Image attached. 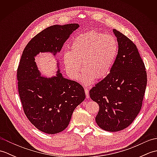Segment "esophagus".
<instances>
[{
    "instance_id": "obj_1",
    "label": "esophagus",
    "mask_w": 157,
    "mask_h": 157,
    "mask_svg": "<svg viewBox=\"0 0 157 157\" xmlns=\"http://www.w3.org/2000/svg\"><path fill=\"white\" fill-rule=\"evenodd\" d=\"M84 90H85V94H86V98H90V96H89V90H88V89L86 88Z\"/></svg>"
}]
</instances>
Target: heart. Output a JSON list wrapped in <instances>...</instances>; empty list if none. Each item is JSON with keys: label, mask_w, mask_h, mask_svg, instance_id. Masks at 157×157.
I'll use <instances>...</instances> for the list:
<instances>
[{"label": "heart", "mask_w": 157, "mask_h": 157, "mask_svg": "<svg viewBox=\"0 0 157 157\" xmlns=\"http://www.w3.org/2000/svg\"><path fill=\"white\" fill-rule=\"evenodd\" d=\"M118 52V42L115 36L91 31L78 35L65 52L63 62L70 78L78 79L82 63L84 67L80 80L90 85L96 78L104 79L111 72Z\"/></svg>", "instance_id": "heart-1"}]
</instances>
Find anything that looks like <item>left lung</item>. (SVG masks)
Instances as JSON below:
<instances>
[{
    "instance_id": "1",
    "label": "left lung",
    "mask_w": 157,
    "mask_h": 157,
    "mask_svg": "<svg viewBox=\"0 0 157 157\" xmlns=\"http://www.w3.org/2000/svg\"><path fill=\"white\" fill-rule=\"evenodd\" d=\"M118 52L111 72L90 90L99 105L96 122L101 129L118 132L134 121L140 111L147 84L145 66L135 44L115 29Z\"/></svg>"
}]
</instances>
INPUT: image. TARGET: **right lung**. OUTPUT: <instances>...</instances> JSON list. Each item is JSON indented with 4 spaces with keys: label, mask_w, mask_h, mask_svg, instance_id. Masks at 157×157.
I'll list each match as a JSON object with an SVG mask.
<instances>
[{
    "label": "right lung",
    "mask_w": 157,
    "mask_h": 157,
    "mask_svg": "<svg viewBox=\"0 0 157 157\" xmlns=\"http://www.w3.org/2000/svg\"><path fill=\"white\" fill-rule=\"evenodd\" d=\"M78 23L55 25L34 36L25 46L17 69L18 90L23 111L40 131L55 134L68 126L75 109L86 98L84 89L75 81L65 78L59 69L52 77L42 75L35 57L50 52L56 57Z\"/></svg>",
    "instance_id": "right-lung-1"
}]
</instances>
